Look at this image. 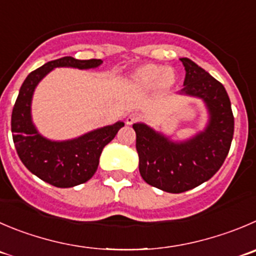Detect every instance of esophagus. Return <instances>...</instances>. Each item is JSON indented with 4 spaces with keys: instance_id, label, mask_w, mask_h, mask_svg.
Segmentation results:
<instances>
[{
    "instance_id": "esophagus-1",
    "label": "esophagus",
    "mask_w": 256,
    "mask_h": 256,
    "mask_svg": "<svg viewBox=\"0 0 256 256\" xmlns=\"http://www.w3.org/2000/svg\"><path fill=\"white\" fill-rule=\"evenodd\" d=\"M140 116H138L137 113H132V114H130V116H128L126 118V123L128 124V126H130V124H133V123H134V122L140 120Z\"/></svg>"
}]
</instances>
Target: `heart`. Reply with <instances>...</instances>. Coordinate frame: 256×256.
<instances>
[{
	"mask_svg": "<svg viewBox=\"0 0 256 256\" xmlns=\"http://www.w3.org/2000/svg\"><path fill=\"white\" fill-rule=\"evenodd\" d=\"M176 82L174 74L160 65L146 64L132 74V82L140 88H152L157 85L160 89H168Z\"/></svg>",
	"mask_w": 256,
	"mask_h": 256,
	"instance_id": "heart-1",
	"label": "heart"
}]
</instances>
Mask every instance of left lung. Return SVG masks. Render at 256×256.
Returning <instances> with one entry per match:
<instances>
[{"label": "left lung", "mask_w": 256, "mask_h": 256, "mask_svg": "<svg viewBox=\"0 0 256 256\" xmlns=\"http://www.w3.org/2000/svg\"><path fill=\"white\" fill-rule=\"evenodd\" d=\"M180 94L205 103V130L184 140H174L144 123H134L140 174L148 184L170 194H181L208 181L222 166L234 136V116L225 88L187 58Z\"/></svg>", "instance_id": "1"}]
</instances>
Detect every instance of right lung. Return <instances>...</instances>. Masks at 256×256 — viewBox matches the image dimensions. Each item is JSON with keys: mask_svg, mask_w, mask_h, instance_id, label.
Segmentation results:
<instances>
[{"mask_svg": "<svg viewBox=\"0 0 256 256\" xmlns=\"http://www.w3.org/2000/svg\"><path fill=\"white\" fill-rule=\"evenodd\" d=\"M100 59L78 60L72 56L52 60L28 75L20 88L11 116V130L17 154L26 168L42 181L60 188L89 181L96 172L103 148L124 126L123 122L98 128L68 140H51L41 136L32 123L31 102L38 82L55 68L96 69Z\"/></svg>", "mask_w": 256, "mask_h": 256, "instance_id": "right-lung-1", "label": "right lung"}]
</instances>
